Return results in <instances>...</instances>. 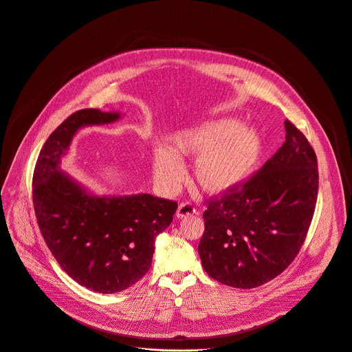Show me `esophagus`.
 Masks as SVG:
<instances>
[{
  "label": "esophagus",
  "instance_id": "obj_1",
  "mask_svg": "<svg viewBox=\"0 0 352 352\" xmlns=\"http://www.w3.org/2000/svg\"><path fill=\"white\" fill-rule=\"evenodd\" d=\"M198 210L195 209V206H192L190 204H181L177 209V213L175 216L178 219H184V217H188V216H192V214H197Z\"/></svg>",
  "mask_w": 352,
  "mask_h": 352
}]
</instances>
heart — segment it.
Here are the masks:
<instances>
[{
    "instance_id": "b5f03b06",
    "label": "heart",
    "mask_w": 352,
    "mask_h": 352,
    "mask_svg": "<svg viewBox=\"0 0 352 352\" xmlns=\"http://www.w3.org/2000/svg\"><path fill=\"white\" fill-rule=\"evenodd\" d=\"M264 147V138L255 127L241 126L232 118L209 120L173 133L167 148L154 151V178L173 189L184 177L179 162L195 160L192 175L198 186L209 195H223L255 174Z\"/></svg>"
}]
</instances>
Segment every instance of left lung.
I'll list each match as a JSON object with an SVG mask.
<instances>
[{
	"label": "left lung",
	"instance_id": "left-lung-1",
	"mask_svg": "<svg viewBox=\"0 0 352 352\" xmlns=\"http://www.w3.org/2000/svg\"><path fill=\"white\" fill-rule=\"evenodd\" d=\"M285 131V143L263 168L204 213L199 257L223 285L267 283L291 265L306 239L317 201V158L289 120Z\"/></svg>",
	"mask_w": 352,
	"mask_h": 352
}]
</instances>
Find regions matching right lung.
<instances>
[{"mask_svg":"<svg viewBox=\"0 0 352 352\" xmlns=\"http://www.w3.org/2000/svg\"><path fill=\"white\" fill-rule=\"evenodd\" d=\"M120 112L81 109L49 136L34 173V206L42 236L70 278L98 294H116L151 267L155 237L177 202L150 194L97 195L61 170L76 133L119 120Z\"/></svg>","mask_w":352,"mask_h":352,"instance_id":"add662e5","label":"right lung"}]
</instances>
